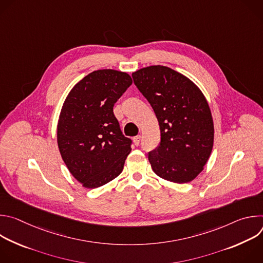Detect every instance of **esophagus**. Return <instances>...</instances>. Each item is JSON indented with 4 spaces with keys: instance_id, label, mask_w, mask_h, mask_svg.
<instances>
[{
    "instance_id": "1",
    "label": "esophagus",
    "mask_w": 263,
    "mask_h": 263,
    "mask_svg": "<svg viewBox=\"0 0 263 263\" xmlns=\"http://www.w3.org/2000/svg\"><path fill=\"white\" fill-rule=\"evenodd\" d=\"M140 138H141V136H140V135H137V136L133 137V142H134V144H135V145H138V144H139V142H140Z\"/></svg>"
}]
</instances>
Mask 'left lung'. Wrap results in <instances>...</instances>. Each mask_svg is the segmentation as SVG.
Returning <instances> with one entry per match:
<instances>
[{"mask_svg": "<svg viewBox=\"0 0 263 263\" xmlns=\"http://www.w3.org/2000/svg\"><path fill=\"white\" fill-rule=\"evenodd\" d=\"M132 78L159 123L160 143L148 153L152 170L174 183L193 181L204 170L213 146V120L206 98L191 79L167 66H146L134 71Z\"/></svg>", "mask_w": 263, "mask_h": 263, "instance_id": "1", "label": "left lung"}]
</instances>
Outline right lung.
Wrapping results in <instances>:
<instances>
[{
	"mask_svg": "<svg viewBox=\"0 0 263 263\" xmlns=\"http://www.w3.org/2000/svg\"><path fill=\"white\" fill-rule=\"evenodd\" d=\"M132 84L127 72L95 70L67 95L58 120L57 142L73 178L86 189H97L116 179L131 152L114 106Z\"/></svg>",
	"mask_w": 263,
	"mask_h": 263,
	"instance_id": "1",
	"label": "right lung"
}]
</instances>
